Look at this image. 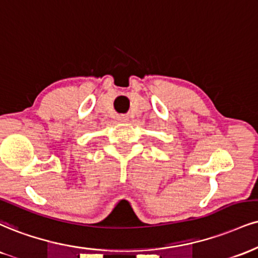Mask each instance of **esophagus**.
Masks as SVG:
<instances>
[{"instance_id":"obj_1","label":"esophagus","mask_w":258,"mask_h":258,"mask_svg":"<svg viewBox=\"0 0 258 258\" xmlns=\"http://www.w3.org/2000/svg\"><path fill=\"white\" fill-rule=\"evenodd\" d=\"M117 119H119V121H121V122H126V121L128 120V116H127V115H119Z\"/></svg>"}]
</instances>
